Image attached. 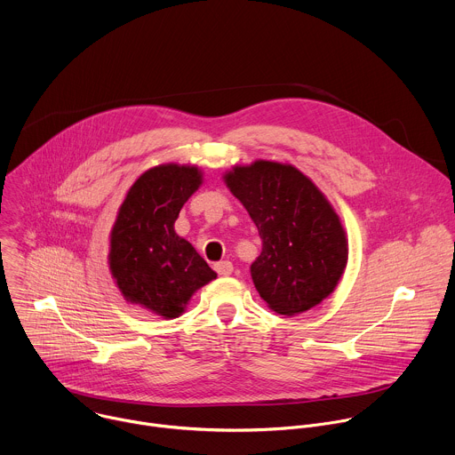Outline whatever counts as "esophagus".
<instances>
[{
    "mask_svg": "<svg viewBox=\"0 0 455 455\" xmlns=\"http://www.w3.org/2000/svg\"><path fill=\"white\" fill-rule=\"evenodd\" d=\"M214 269H216L218 275L228 276V275H232L234 266H232V262H228V260H221V262H216V264H214Z\"/></svg>",
    "mask_w": 455,
    "mask_h": 455,
    "instance_id": "obj_1",
    "label": "esophagus"
}]
</instances>
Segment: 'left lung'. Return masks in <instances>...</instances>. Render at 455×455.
<instances>
[{
	"mask_svg": "<svg viewBox=\"0 0 455 455\" xmlns=\"http://www.w3.org/2000/svg\"><path fill=\"white\" fill-rule=\"evenodd\" d=\"M225 182L259 230L262 251L250 271L269 308L296 315L328 298L347 264V241L314 182L271 161L235 166Z\"/></svg>",
	"mask_w": 455,
	"mask_h": 455,
	"instance_id": "obj_1",
	"label": "left lung"
}]
</instances>
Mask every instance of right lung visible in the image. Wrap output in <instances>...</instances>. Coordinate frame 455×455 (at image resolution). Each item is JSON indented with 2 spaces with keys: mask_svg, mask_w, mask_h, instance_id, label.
<instances>
[{
  "mask_svg": "<svg viewBox=\"0 0 455 455\" xmlns=\"http://www.w3.org/2000/svg\"><path fill=\"white\" fill-rule=\"evenodd\" d=\"M202 184L196 166L161 164L129 189L111 230L109 269L124 298L157 315L177 317L216 273L175 234V220Z\"/></svg>",
  "mask_w": 455,
  "mask_h": 455,
  "instance_id": "right-lung-1",
  "label": "right lung"
}]
</instances>
